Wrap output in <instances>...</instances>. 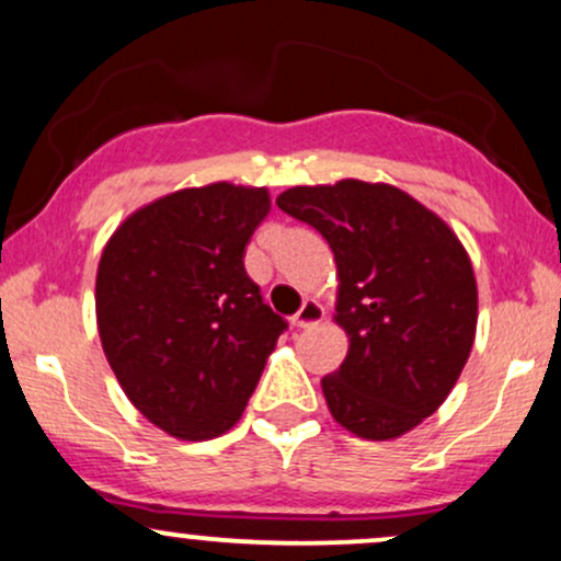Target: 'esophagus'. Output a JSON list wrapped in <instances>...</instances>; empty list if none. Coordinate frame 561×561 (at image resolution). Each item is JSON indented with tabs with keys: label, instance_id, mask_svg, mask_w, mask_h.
Wrapping results in <instances>:
<instances>
[{
	"label": "esophagus",
	"instance_id": "obj_1",
	"mask_svg": "<svg viewBox=\"0 0 561 561\" xmlns=\"http://www.w3.org/2000/svg\"><path fill=\"white\" fill-rule=\"evenodd\" d=\"M324 317H327V311L319 300H306L302 302L300 311L293 317V327H298V330H311V327L321 324Z\"/></svg>",
	"mask_w": 561,
	"mask_h": 561
}]
</instances>
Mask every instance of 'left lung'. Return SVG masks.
<instances>
[{
	"instance_id": "8db88e82",
	"label": "left lung",
	"mask_w": 561,
	"mask_h": 561,
	"mask_svg": "<svg viewBox=\"0 0 561 561\" xmlns=\"http://www.w3.org/2000/svg\"><path fill=\"white\" fill-rule=\"evenodd\" d=\"M285 214L330 242L334 321L345 362L321 379L334 422L392 440L440 409L478 332V279L456 231L420 199L382 182L293 186Z\"/></svg>"
}]
</instances>
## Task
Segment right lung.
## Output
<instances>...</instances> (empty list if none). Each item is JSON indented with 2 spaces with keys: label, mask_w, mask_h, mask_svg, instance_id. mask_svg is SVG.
I'll return each instance as SVG.
<instances>
[{
  "label": "right lung",
  "mask_w": 561,
  "mask_h": 561,
  "mask_svg": "<svg viewBox=\"0 0 561 561\" xmlns=\"http://www.w3.org/2000/svg\"><path fill=\"white\" fill-rule=\"evenodd\" d=\"M266 186L171 192L121 221L96 266V330L126 398L179 440L240 422L287 321L244 272Z\"/></svg>",
  "instance_id": "add662e5"
}]
</instances>
